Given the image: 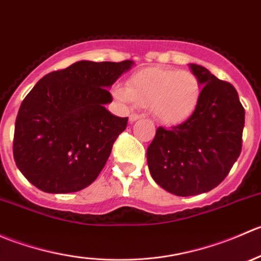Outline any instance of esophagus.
<instances>
[{"label": "esophagus", "mask_w": 261, "mask_h": 261, "mask_svg": "<svg viewBox=\"0 0 261 261\" xmlns=\"http://www.w3.org/2000/svg\"><path fill=\"white\" fill-rule=\"evenodd\" d=\"M144 116L143 115H139V114H131L128 116V120H130V122H134V121H138L140 120V118H143Z\"/></svg>", "instance_id": "esophagus-1"}]
</instances>
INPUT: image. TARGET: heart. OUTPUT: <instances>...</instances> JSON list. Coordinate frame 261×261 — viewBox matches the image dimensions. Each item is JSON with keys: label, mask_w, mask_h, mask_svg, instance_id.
<instances>
[{"label": "heart", "mask_w": 261, "mask_h": 261, "mask_svg": "<svg viewBox=\"0 0 261 261\" xmlns=\"http://www.w3.org/2000/svg\"><path fill=\"white\" fill-rule=\"evenodd\" d=\"M112 94L122 103L149 107L159 122L175 125L187 120L201 101L199 78L191 70L152 67L135 72L127 86H116Z\"/></svg>", "instance_id": "1"}]
</instances>
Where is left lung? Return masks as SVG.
Instances as JSON below:
<instances>
[{
  "label": "left lung",
  "mask_w": 261,
  "mask_h": 261,
  "mask_svg": "<svg viewBox=\"0 0 261 261\" xmlns=\"http://www.w3.org/2000/svg\"><path fill=\"white\" fill-rule=\"evenodd\" d=\"M202 94L196 111L172 128L158 127L146 151L152 179L180 197L206 193L217 187L240 156L245 110L238 91L197 64Z\"/></svg>",
  "instance_id": "obj_1"
}]
</instances>
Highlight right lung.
<instances>
[{
  "label": "right lung",
  "mask_w": 261,
  "mask_h": 261,
  "mask_svg": "<svg viewBox=\"0 0 261 261\" xmlns=\"http://www.w3.org/2000/svg\"><path fill=\"white\" fill-rule=\"evenodd\" d=\"M133 60H81L41 78L21 103L14 159L31 184L46 193H72L93 183L127 117L106 110L109 92Z\"/></svg>",
  "instance_id": "1"
}]
</instances>
